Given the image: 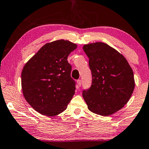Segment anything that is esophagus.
<instances>
[{
	"mask_svg": "<svg viewBox=\"0 0 149 149\" xmlns=\"http://www.w3.org/2000/svg\"><path fill=\"white\" fill-rule=\"evenodd\" d=\"M77 83H78V87L81 86V80H77Z\"/></svg>",
	"mask_w": 149,
	"mask_h": 149,
	"instance_id": "esophagus-1",
	"label": "esophagus"
}]
</instances>
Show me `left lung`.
<instances>
[{"label":"left lung","mask_w":149,"mask_h":149,"mask_svg":"<svg viewBox=\"0 0 149 149\" xmlns=\"http://www.w3.org/2000/svg\"><path fill=\"white\" fill-rule=\"evenodd\" d=\"M92 71L91 88L83 92L94 113L109 116L127 103L134 91V73L127 59L113 47L101 42L83 45Z\"/></svg>","instance_id":"1"}]
</instances>
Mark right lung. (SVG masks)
<instances>
[{"label":"right lung","instance_id":"1","mask_svg":"<svg viewBox=\"0 0 149 149\" xmlns=\"http://www.w3.org/2000/svg\"><path fill=\"white\" fill-rule=\"evenodd\" d=\"M77 45L63 39L47 42L26 63L22 90L34 110L46 116L64 111L75 93L68 56Z\"/></svg>","mask_w":149,"mask_h":149}]
</instances>
